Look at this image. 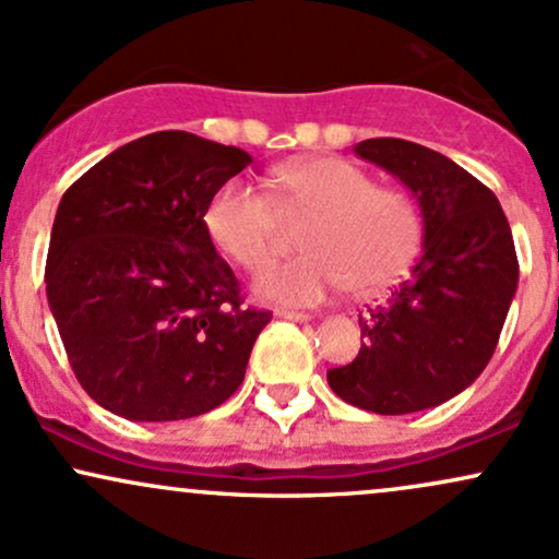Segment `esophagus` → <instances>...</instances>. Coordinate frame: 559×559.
Here are the masks:
<instances>
[{"mask_svg":"<svg viewBox=\"0 0 559 559\" xmlns=\"http://www.w3.org/2000/svg\"><path fill=\"white\" fill-rule=\"evenodd\" d=\"M275 316H278V318H286V320H297V323H307V320H312V316H310V312L284 310V307H281V310H275Z\"/></svg>","mask_w":559,"mask_h":559,"instance_id":"34e87169","label":"esophagus"}]
</instances>
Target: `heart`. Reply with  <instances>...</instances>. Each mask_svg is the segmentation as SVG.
Masks as SVG:
<instances>
[{"label":"heart","instance_id":"1","mask_svg":"<svg viewBox=\"0 0 559 559\" xmlns=\"http://www.w3.org/2000/svg\"><path fill=\"white\" fill-rule=\"evenodd\" d=\"M278 183L286 207H307L312 217L299 236L307 254L260 275L258 288L267 299L312 305L344 286L368 297L394 284L418 252L415 204L402 191L376 186L349 159H299L278 170ZM204 226L215 247L247 271H262L278 254L273 199L241 178L215 191Z\"/></svg>","mask_w":559,"mask_h":559}]
</instances>
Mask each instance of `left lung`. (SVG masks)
<instances>
[{"label":"left lung","mask_w":559,"mask_h":559,"mask_svg":"<svg viewBox=\"0 0 559 559\" xmlns=\"http://www.w3.org/2000/svg\"><path fill=\"white\" fill-rule=\"evenodd\" d=\"M355 155L415 197L423 252L360 318V352L329 370V386L368 413H420L457 396L489 365L518 288L512 230L493 191L428 146L365 139Z\"/></svg>","instance_id":"obj_1"}]
</instances>
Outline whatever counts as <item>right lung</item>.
Listing matches in <instances>:
<instances>
[{
  "mask_svg": "<svg viewBox=\"0 0 559 559\" xmlns=\"http://www.w3.org/2000/svg\"><path fill=\"white\" fill-rule=\"evenodd\" d=\"M249 163L239 146L157 131L62 194L44 273L49 310L81 386L120 418H197L241 386L271 312L241 307L204 210Z\"/></svg>",
  "mask_w": 559,
  "mask_h": 559,
  "instance_id": "right-lung-1",
  "label": "right lung"
}]
</instances>
